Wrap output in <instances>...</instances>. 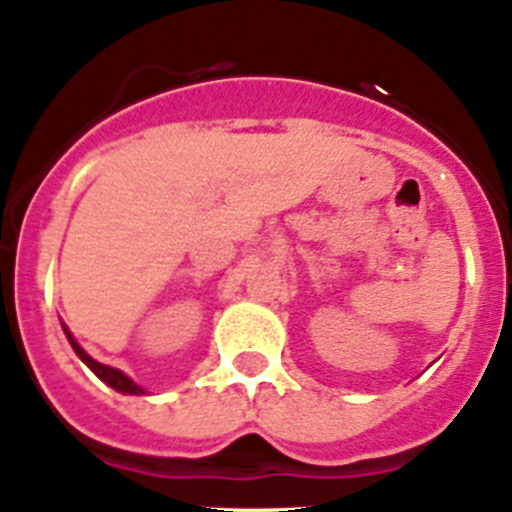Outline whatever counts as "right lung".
<instances>
[{
  "label": "right lung",
  "mask_w": 512,
  "mask_h": 512,
  "mask_svg": "<svg viewBox=\"0 0 512 512\" xmlns=\"http://www.w3.org/2000/svg\"><path fill=\"white\" fill-rule=\"evenodd\" d=\"M62 331H65V336H68L70 346H73V351L78 353V358H80V361H83V364L88 366V369L93 371V374L98 376L100 381H105V384L111 386V389L121 391V394H136V396H138V394H143V389H141V386H138L136 381H133V379H128V376L123 374V371L113 369V366L98 364V361H95L93 356H88V353H85L83 348H80V343L75 341V338H73V333H70L68 328L62 326Z\"/></svg>",
  "instance_id": "add662e5"
}]
</instances>
